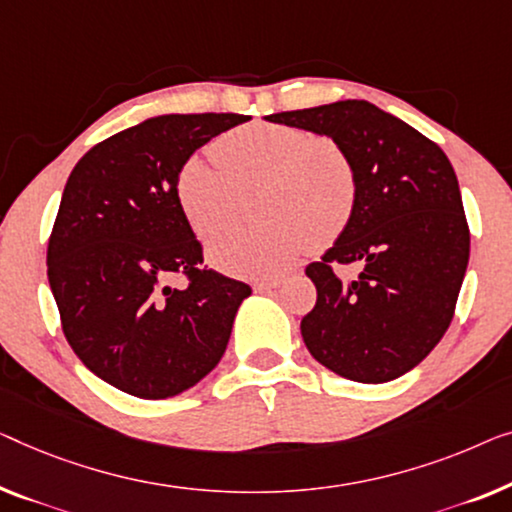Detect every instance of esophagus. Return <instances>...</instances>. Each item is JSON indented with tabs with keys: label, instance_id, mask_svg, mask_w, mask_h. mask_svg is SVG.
<instances>
[{
	"label": "esophagus",
	"instance_id": "obj_1",
	"mask_svg": "<svg viewBox=\"0 0 512 512\" xmlns=\"http://www.w3.org/2000/svg\"><path fill=\"white\" fill-rule=\"evenodd\" d=\"M281 284H284V277H272V279L256 281L254 288H256L258 293H268V291H274V288H279Z\"/></svg>",
	"mask_w": 512,
	"mask_h": 512
}]
</instances>
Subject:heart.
Returning a JSON list of instances; mask_svg holds the SVG:
<instances>
[{
    "label": "heart",
    "mask_w": 512,
    "mask_h": 512,
    "mask_svg": "<svg viewBox=\"0 0 512 512\" xmlns=\"http://www.w3.org/2000/svg\"><path fill=\"white\" fill-rule=\"evenodd\" d=\"M261 191L263 221L231 226L207 244L221 268L272 274L346 231L358 203V170L342 143L288 124H247L191 154L177 173V201L198 235L212 233L240 207L242 191Z\"/></svg>",
    "instance_id": "1"
}]
</instances>
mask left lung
<instances>
[{
    "mask_svg": "<svg viewBox=\"0 0 512 512\" xmlns=\"http://www.w3.org/2000/svg\"><path fill=\"white\" fill-rule=\"evenodd\" d=\"M346 147L358 170V203L346 231L307 265L316 305L300 330L309 353L344 379L385 383L429 355L453 321L469 265V224L443 150L369 101L265 117ZM360 262L353 282L337 264Z\"/></svg>",
    "mask_w": 512,
    "mask_h": 512,
    "instance_id": "8db88e82",
    "label": "left lung"
}]
</instances>
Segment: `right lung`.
I'll return each mask as SVG.
<instances>
[{
  "mask_svg": "<svg viewBox=\"0 0 512 512\" xmlns=\"http://www.w3.org/2000/svg\"><path fill=\"white\" fill-rule=\"evenodd\" d=\"M159 115L94 145L66 180L48 240V281L66 342L117 390L166 399L217 367L251 288L203 268L177 201L184 159L247 122ZM173 276L187 287H170Z\"/></svg>",
  "mask_w": 512,
  "mask_h": 512,
  "instance_id": "1",
  "label": "right lung"
}]
</instances>
